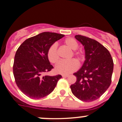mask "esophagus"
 Segmentation results:
<instances>
[{"label":"esophagus","mask_w":122,"mask_h":122,"mask_svg":"<svg viewBox=\"0 0 122 122\" xmlns=\"http://www.w3.org/2000/svg\"><path fill=\"white\" fill-rule=\"evenodd\" d=\"M68 76H69L68 75H62V77H64V78H66V77H68Z\"/></svg>","instance_id":"obj_1"}]
</instances>
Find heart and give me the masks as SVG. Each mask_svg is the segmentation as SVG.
Wrapping results in <instances>:
<instances>
[{"mask_svg":"<svg viewBox=\"0 0 122 122\" xmlns=\"http://www.w3.org/2000/svg\"><path fill=\"white\" fill-rule=\"evenodd\" d=\"M63 44L66 47L72 51V54H71V57H72V56L76 57V60L78 62H80L83 60V52L81 51L76 50L78 47V44L76 39L72 38H67L63 41ZM47 56L51 63L55 64L58 62L59 56L56 44H53L50 46L48 51ZM78 67V62L75 60H71L68 61L60 62L55 67V70L58 74H68L76 71Z\"/></svg>","mask_w":122,"mask_h":122,"instance_id":"heart-1","label":"heart"}]
</instances>
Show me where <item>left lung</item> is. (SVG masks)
I'll return each mask as SVG.
<instances>
[{
    "label": "left lung",
    "mask_w": 122,
    "mask_h": 122,
    "mask_svg": "<svg viewBox=\"0 0 122 122\" xmlns=\"http://www.w3.org/2000/svg\"><path fill=\"white\" fill-rule=\"evenodd\" d=\"M75 38L84 46L86 60L73 74L77 80L70 88L80 100L93 102L100 97L111 84L113 61L109 51L97 41L80 35Z\"/></svg>",
    "instance_id": "left-lung-1"
}]
</instances>
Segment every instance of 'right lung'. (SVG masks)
<instances>
[{"label":"right lung","instance_id":"1","mask_svg":"<svg viewBox=\"0 0 122 122\" xmlns=\"http://www.w3.org/2000/svg\"><path fill=\"white\" fill-rule=\"evenodd\" d=\"M64 36L54 32L41 33L26 39L17 50L13 76L18 88L29 97L39 99L46 96L54 90L62 77L61 75L42 74L54 68L48 58V51L55 42Z\"/></svg>","mask_w":122,"mask_h":122}]
</instances>
